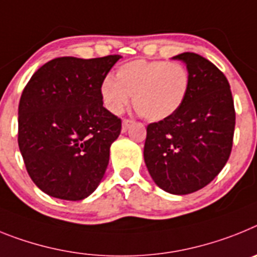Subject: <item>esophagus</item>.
<instances>
[{
  "mask_svg": "<svg viewBox=\"0 0 257 257\" xmlns=\"http://www.w3.org/2000/svg\"><path fill=\"white\" fill-rule=\"evenodd\" d=\"M132 124H133V120H131V119H124V120H122V125H121L122 132H125L126 129H128L129 126L132 125Z\"/></svg>",
  "mask_w": 257,
  "mask_h": 257,
  "instance_id": "34e87169",
  "label": "esophagus"
}]
</instances>
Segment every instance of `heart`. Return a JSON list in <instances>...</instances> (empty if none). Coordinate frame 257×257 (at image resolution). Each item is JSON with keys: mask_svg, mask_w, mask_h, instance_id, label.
Segmentation results:
<instances>
[{"mask_svg": "<svg viewBox=\"0 0 257 257\" xmlns=\"http://www.w3.org/2000/svg\"><path fill=\"white\" fill-rule=\"evenodd\" d=\"M189 89L190 73L184 64L136 59L121 64L116 79L104 77L101 95L110 112L121 113L133 97L135 108L142 117L160 121L181 108Z\"/></svg>", "mask_w": 257, "mask_h": 257, "instance_id": "obj_1", "label": "heart"}]
</instances>
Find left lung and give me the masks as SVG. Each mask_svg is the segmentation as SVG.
Instances as JSON below:
<instances>
[{"mask_svg":"<svg viewBox=\"0 0 257 257\" xmlns=\"http://www.w3.org/2000/svg\"><path fill=\"white\" fill-rule=\"evenodd\" d=\"M173 59L190 73L189 94L175 115L147 125L144 158L160 189L185 195L207 186L226 164L235 110L229 81L212 62L195 53Z\"/></svg>","mask_w":257,"mask_h":257,"instance_id":"1","label":"left lung"}]
</instances>
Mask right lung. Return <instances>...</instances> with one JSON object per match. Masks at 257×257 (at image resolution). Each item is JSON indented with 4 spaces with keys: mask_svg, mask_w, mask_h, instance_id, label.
Segmentation results:
<instances>
[{
    "mask_svg": "<svg viewBox=\"0 0 257 257\" xmlns=\"http://www.w3.org/2000/svg\"><path fill=\"white\" fill-rule=\"evenodd\" d=\"M120 58H55L27 82L18 144L28 175L48 195L81 200L103 178L121 119L103 107L101 84Z\"/></svg>",
    "mask_w": 257,
    "mask_h": 257,
    "instance_id": "right-lung-1",
    "label": "right lung"
}]
</instances>
